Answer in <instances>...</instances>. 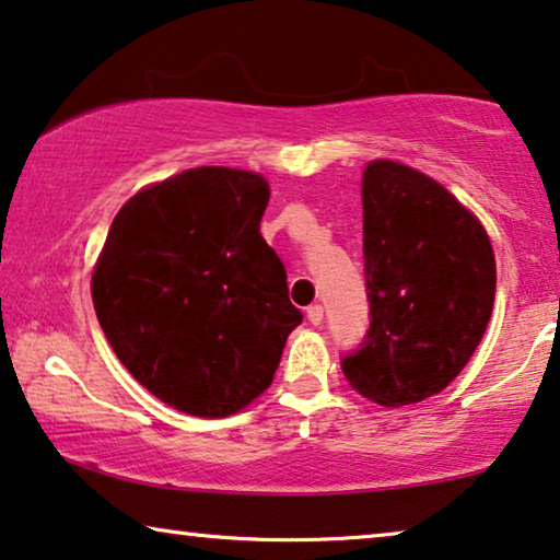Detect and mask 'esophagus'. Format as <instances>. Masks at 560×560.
I'll return each instance as SVG.
<instances>
[{
  "label": "esophagus",
  "instance_id": "34e87169",
  "mask_svg": "<svg viewBox=\"0 0 560 560\" xmlns=\"http://www.w3.org/2000/svg\"><path fill=\"white\" fill-rule=\"evenodd\" d=\"M306 319H310L314 327L322 325V319H325V310H322V304H312L310 310H306Z\"/></svg>",
  "mask_w": 560,
  "mask_h": 560
}]
</instances>
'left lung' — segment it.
<instances>
[{
	"label": "left lung",
	"mask_w": 560,
	"mask_h": 560,
	"mask_svg": "<svg viewBox=\"0 0 560 560\" xmlns=\"http://www.w3.org/2000/svg\"><path fill=\"white\" fill-rule=\"evenodd\" d=\"M362 256L370 327L340 365L375 404L398 408L444 390L492 314V243L464 205L406 164L362 175Z\"/></svg>",
	"instance_id": "1"
}]
</instances>
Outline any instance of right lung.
Wrapping results in <instances>:
<instances>
[{
  "label": "right lung",
  "mask_w": 560,
  "mask_h": 560,
  "mask_svg": "<svg viewBox=\"0 0 560 560\" xmlns=\"http://www.w3.org/2000/svg\"><path fill=\"white\" fill-rule=\"evenodd\" d=\"M261 175L198 167L124 205L93 271L98 325L124 368L177 411L220 419L269 388L302 312L261 238Z\"/></svg>",
  "instance_id": "add662e5"
}]
</instances>
